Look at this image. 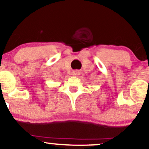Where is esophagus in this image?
I'll return each mask as SVG.
<instances>
[{
    "mask_svg": "<svg viewBox=\"0 0 149 149\" xmlns=\"http://www.w3.org/2000/svg\"><path fill=\"white\" fill-rule=\"evenodd\" d=\"M73 75H74V76H78V75H79V71H73Z\"/></svg>",
    "mask_w": 149,
    "mask_h": 149,
    "instance_id": "obj_1",
    "label": "esophagus"
}]
</instances>
